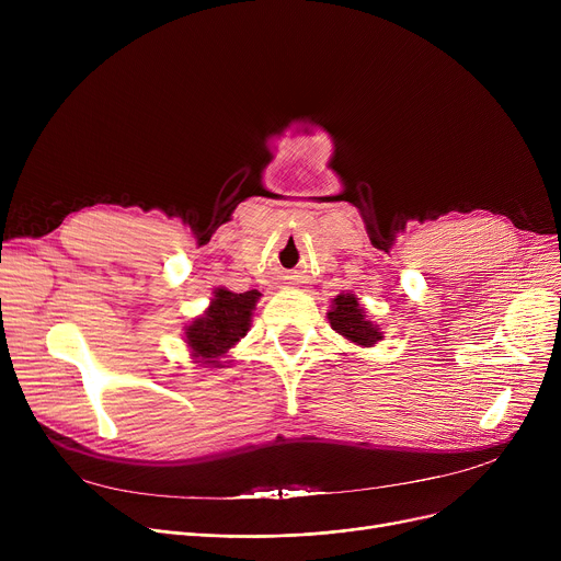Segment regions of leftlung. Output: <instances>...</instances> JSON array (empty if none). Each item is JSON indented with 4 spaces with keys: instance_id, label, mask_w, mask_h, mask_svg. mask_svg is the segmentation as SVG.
I'll return each instance as SVG.
<instances>
[{
    "instance_id": "left-lung-1",
    "label": "left lung",
    "mask_w": 561,
    "mask_h": 561,
    "mask_svg": "<svg viewBox=\"0 0 561 561\" xmlns=\"http://www.w3.org/2000/svg\"><path fill=\"white\" fill-rule=\"evenodd\" d=\"M328 320L336 334L359 347H373L379 341H385V334H381L377 322L366 316V309L359 305L355 293H341V296H336L330 305Z\"/></svg>"
}]
</instances>
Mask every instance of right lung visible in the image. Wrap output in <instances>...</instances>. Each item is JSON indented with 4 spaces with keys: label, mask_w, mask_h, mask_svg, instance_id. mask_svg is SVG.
I'll return each instance as SVG.
<instances>
[{
    "label": "right lung",
    "mask_w": 561,
    "mask_h": 561,
    "mask_svg": "<svg viewBox=\"0 0 561 561\" xmlns=\"http://www.w3.org/2000/svg\"><path fill=\"white\" fill-rule=\"evenodd\" d=\"M259 298V290L233 293L225 286L214 288L209 307L184 325V343L193 364L204 368H225L227 362L220 359L229 347L248 334Z\"/></svg>",
    "instance_id": "right-lung-1"
}]
</instances>
